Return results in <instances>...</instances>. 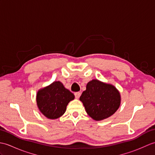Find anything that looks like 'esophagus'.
<instances>
[{
    "instance_id": "obj_1",
    "label": "esophagus",
    "mask_w": 155,
    "mask_h": 155,
    "mask_svg": "<svg viewBox=\"0 0 155 155\" xmlns=\"http://www.w3.org/2000/svg\"><path fill=\"white\" fill-rule=\"evenodd\" d=\"M81 94V93H79V92H77V93H74L75 98H78L80 97Z\"/></svg>"
}]
</instances>
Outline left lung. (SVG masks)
<instances>
[{
  "label": "left lung",
  "instance_id": "obj_1",
  "mask_svg": "<svg viewBox=\"0 0 155 155\" xmlns=\"http://www.w3.org/2000/svg\"><path fill=\"white\" fill-rule=\"evenodd\" d=\"M80 101L92 118L101 120L117 110L120 104V96L113 85L93 80L87 84V89L82 93Z\"/></svg>",
  "mask_w": 155,
  "mask_h": 155
}]
</instances>
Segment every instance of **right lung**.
Masks as SVG:
<instances>
[{
  "instance_id": "1",
  "label": "right lung",
  "mask_w": 155,
  "mask_h": 155,
  "mask_svg": "<svg viewBox=\"0 0 155 155\" xmlns=\"http://www.w3.org/2000/svg\"><path fill=\"white\" fill-rule=\"evenodd\" d=\"M74 95L65 88L61 82L55 81L38 91L37 102L39 110L46 117L56 119L63 114Z\"/></svg>"
}]
</instances>
